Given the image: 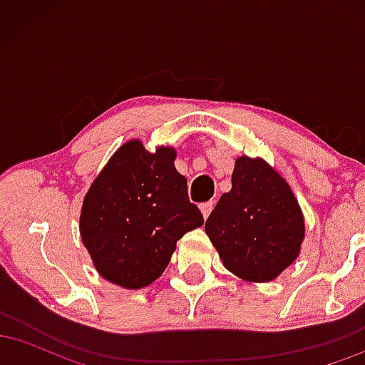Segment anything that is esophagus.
<instances>
[{"label":"esophagus","mask_w":365,"mask_h":365,"mask_svg":"<svg viewBox=\"0 0 365 365\" xmlns=\"http://www.w3.org/2000/svg\"><path fill=\"white\" fill-rule=\"evenodd\" d=\"M212 206H215V202H212V200H209V202H204V204H200V212H202L204 220H207V216L211 215V211H212Z\"/></svg>","instance_id":"1"}]
</instances>
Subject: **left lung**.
I'll list each match as a JSON object with an SVG mask.
<instances>
[{
    "instance_id": "8db88e82",
    "label": "left lung",
    "mask_w": 365,
    "mask_h": 365,
    "mask_svg": "<svg viewBox=\"0 0 365 365\" xmlns=\"http://www.w3.org/2000/svg\"><path fill=\"white\" fill-rule=\"evenodd\" d=\"M206 233L230 273L249 283H267L299 257L305 220L290 185L269 163L240 156L232 190L209 215Z\"/></svg>"
}]
</instances>
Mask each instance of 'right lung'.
Wrapping results in <instances>:
<instances>
[{
    "label": "right lung",
    "instance_id": "add662e5",
    "mask_svg": "<svg viewBox=\"0 0 365 365\" xmlns=\"http://www.w3.org/2000/svg\"><path fill=\"white\" fill-rule=\"evenodd\" d=\"M177 150L125 142L99 171L81 211L82 244L106 282L139 290L156 282L177 242L204 225L175 168Z\"/></svg>",
    "mask_w": 365,
    "mask_h": 365
}]
</instances>
